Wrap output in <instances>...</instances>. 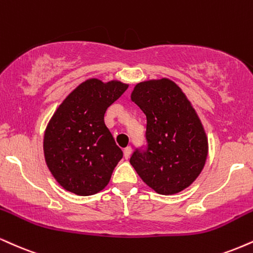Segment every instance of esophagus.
Instances as JSON below:
<instances>
[{"mask_svg": "<svg viewBox=\"0 0 253 253\" xmlns=\"http://www.w3.org/2000/svg\"><path fill=\"white\" fill-rule=\"evenodd\" d=\"M130 153H132V147H130V146H127V147L124 150L125 159H128V158L130 157Z\"/></svg>", "mask_w": 253, "mask_h": 253, "instance_id": "esophagus-1", "label": "esophagus"}]
</instances>
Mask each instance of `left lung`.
Instances as JSON below:
<instances>
[{"mask_svg":"<svg viewBox=\"0 0 253 253\" xmlns=\"http://www.w3.org/2000/svg\"><path fill=\"white\" fill-rule=\"evenodd\" d=\"M130 99L146 115V145L135 148L130 165L156 192H180L196 180L208 157L196 111L169 79L138 84Z\"/></svg>","mask_w":253,"mask_h":253,"instance_id":"8db88e82","label":"left lung"}]
</instances>
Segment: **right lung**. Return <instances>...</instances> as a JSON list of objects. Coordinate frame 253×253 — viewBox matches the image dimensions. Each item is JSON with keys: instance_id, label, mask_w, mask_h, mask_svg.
Instances as JSON below:
<instances>
[{"instance_id": "1", "label": "right lung", "mask_w": 253, "mask_h": 253, "mask_svg": "<svg viewBox=\"0 0 253 253\" xmlns=\"http://www.w3.org/2000/svg\"><path fill=\"white\" fill-rule=\"evenodd\" d=\"M127 87L118 81H84L66 97L48 124L43 141L45 163L69 192L92 196L108 184L123 151L103 118Z\"/></svg>"}]
</instances>
